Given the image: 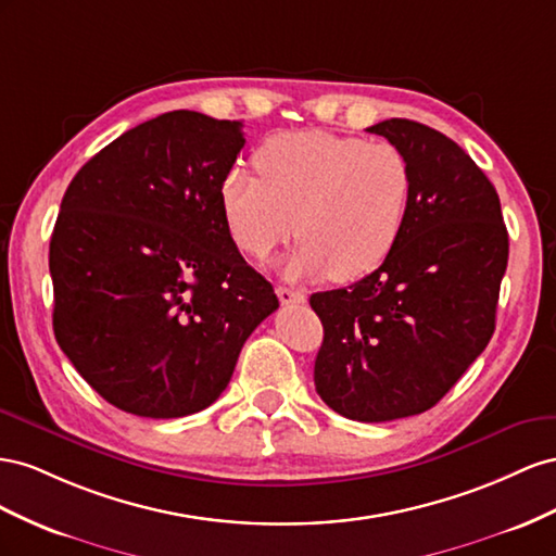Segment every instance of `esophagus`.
<instances>
[{
  "label": "esophagus",
  "instance_id": "1",
  "mask_svg": "<svg viewBox=\"0 0 556 556\" xmlns=\"http://www.w3.org/2000/svg\"><path fill=\"white\" fill-rule=\"evenodd\" d=\"M277 298H279L281 305H303L307 300L303 291L287 289V287H277Z\"/></svg>",
  "mask_w": 556,
  "mask_h": 556
}]
</instances>
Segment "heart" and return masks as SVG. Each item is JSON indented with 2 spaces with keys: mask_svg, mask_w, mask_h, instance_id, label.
I'll return each mask as SVG.
<instances>
[{
  "mask_svg": "<svg viewBox=\"0 0 556 556\" xmlns=\"http://www.w3.org/2000/svg\"><path fill=\"white\" fill-rule=\"evenodd\" d=\"M256 169L226 172L220 212L232 242L256 261L295 230L300 244L283 261L291 279L354 281L372 273L399 242L415 190L399 147L321 130L267 139Z\"/></svg>",
  "mask_w": 556,
  "mask_h": 556,
  "instance_id": "b5f03b06",
  "label": "heart"
}]
</instances>
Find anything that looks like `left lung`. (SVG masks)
<instances>
[{
  "label": "left lung",
  "instance_id": "left-lung-1",
  "mask_svg": "<svg viewBox=\"0 0 556 556\" xmlns=\"http://www.w3.org/2000/svg\"><path fill=\"white\" fill-rule=\"evenodd\" d=\"M368 132L399 147L415 190L399 242L375 273L314 293L324 324L314 387L338 415L393 421L431 409L496 328L507 230L494 184L442 132L389 118Z\"/></svg>",
  "mask_w": 556,
  "mask_h": 556
}]
</instances>
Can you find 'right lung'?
I'll use <instances>...</instances> for the list:
<instances>
[{"label":"right lung","mask_w":556,"mask_h":556,"mask_svg":"<svg viewBox=\"0 0 556 556\" xmlns=\"http://www.w3.org/2000/svg\"><path fill=\"white\" fill-rule=\"evenodd\" d=\"M242 121L169 111L76 172L51 235L53 330L106 403L149 419L210 407L279 307L220 212Z\"/></svg>","instance_id":"obj_1"}]
</instances>
